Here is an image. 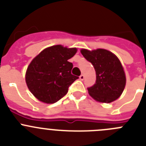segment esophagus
I'll return each mask as SVG.
<instances>
[{"mask_svg": "<svg viewBox=\"0 0 146 146\" xmlns=\"http://www.w3.org/2000/svg\"><path fill=\"white\" fill-rule=\"evenodd\" d=\"M84 79H85L84 74H81V75L80 76V80H83Z\"/></svg>", "mask_w": 146, "mask_h": 146, "instance_id": "34e87169", "label": "esophagus"}]
</instances>
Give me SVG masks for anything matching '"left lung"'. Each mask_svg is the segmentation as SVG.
I'll return each instance as SVG.
<instances>
[{
  "label": "left lung",
  "mask_w": 146,
  "mask_h": 146,
  "mask_svg": "<svg viewBox=\"0 0 146 146\" xmlns=\"http://www.w3.org/2000/svg\"><path fill=\"white\" fill-rule=\"evenodd\" d=\"M80 52L96 71V82L88 88L89 95L101 103H110L118 99L126 82L123 67L118 58L104 49H81Z\"/></svg>",
  "instance_id": "left-lung-1"
}]
</instances>
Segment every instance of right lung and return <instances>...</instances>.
I'll use <instances>...</instances> for the list:
<instances>
[{
  "label": "right lung",
  "instance_id": "obj_1",
  "mask_svg": "<svg viewBox=\"0 0 146 146\" xmlns=\"http://www.w3.org/2000/svg\"><path fill=\"white\" fill-rule=\"evenodd\" d=\"M77 52L76 47L53 45L31 60L25 72V82L38 100L52 104L67 94L69 86L78 79L71 74L73 64L68 61Z\"/></svg>",
  "mask_w": 146,
  "mask_h": 146
}]
</instances>
